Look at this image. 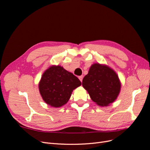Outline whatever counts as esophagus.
I'll return each mask as SVG.
<instances>
[{
    "label": "esophagus",
    "mask_w": 150,
    "mask_h": 150,
    "mask_svg": "<svg viewBox=\"0 0 150 150\" xmlns=\"http://www.w3.org/2000/svg\"><path fill=\"white\" fill-rule=\"evenodd\" d=\"M79 80L81 81V82H82V81H83V76H79Z\"/></svg>",
    "instance_id": "esophagus-1"
}]
</instances>
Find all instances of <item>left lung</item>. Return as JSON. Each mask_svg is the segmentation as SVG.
Instances as JSON below:
<instances>
[{"label": "left lung", "instance_id": "1", "mask_svg": "<svg viewBox=\"0 0 150 150\" xmlns=\"http://www.w3.org/2000/svg\"><path fill=\"white\" fill-rule=\"evenodd\" d=\"M82 85L92 101L99 106H108L115 101L121 88L116 72L108 66L99 63L91 66Z\"/></svg>", "mask_w": 150, "mask_h": 150}]
</instances>
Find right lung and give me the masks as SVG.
Wrapping results in <instances>:
<instances>
[{"instance_id":"1","label":"right lung","mask_w":150,"mask_h":150,"mask_svg":"<svg viewBox=\"0 0 150 150\" xmlns=\"http://www.w3.org/2000/svg\"><path fill=\"white\" fill-rule=\"evenodd\" d=\"M81 85L79 79L61 66L52 65L44 72L39 90L44 101L53 108L66 104L73 90Z\"/></svg>"}]
</instances>
